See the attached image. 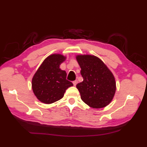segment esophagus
<instances>
[{"mask_svg": "<svg viewBox=\"0 0 147 147\" xmlns=\"http://www.w3.org/2000/svg\"><path fill=\"white\" fill-rule=\"evenodd\" d=\"M73 85H74V86H76V84L78 83V80L74 81V82H73Z\"/></svg>", "mask_w": 147, "mask_h": 147, "instance_id": "1", "label": "esophagus"}]
</instances>
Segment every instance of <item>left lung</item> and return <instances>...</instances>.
Wrapping results in <instances>:
<instances>
[{
    "instance_id": "obj_1",
    "label": "left lung",
    "mask_w": 147,
    "mask_h": 147,
    "mask_svg": "<svg viewBox=\"0 0 147 147\" xmlns=\"http://www.w3.org/2000/svg\"><path fill=\"white\" fill-rule=\"evenodd\" d=\"M83 82L76 88L81 98L90 107L100 109L111 102L115 92L113 74L99 58L93 55H78Z\"/></svg>"
}]
</instances>
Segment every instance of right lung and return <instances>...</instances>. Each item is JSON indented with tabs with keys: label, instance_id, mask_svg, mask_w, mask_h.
I'll return each mask as SVG.
<instances>
[{
	"label": "right lung",
	"instance_id": "right-lung-1",
	"mask_svg": "<svg viewBox=\"0 0 147 147\" xmlns=\"http://www.w3.org/2000/svg\"><path fill=\"white\" fill-rule=\"evenodd\" d=\"M65 57L53 54L47 57L32 80V89L40 101L52 104L63 97L64 93L73 84L66 80L67 74L59 65Z\"/></svg>",
	"mask_w": 147,
	"mask_h": 147
}]
</instances>
